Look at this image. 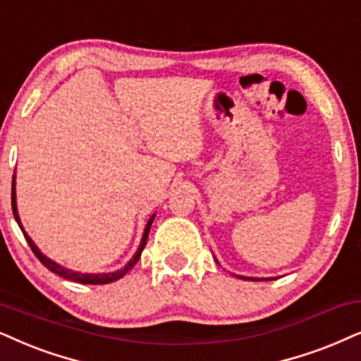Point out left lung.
<instances>
[{
    "label": "left lung",
    "instance_id": "8db88e82",
    "mask_svg": "<svg viewBox=\"0 0 361 361\" xmlns=\"http://www.w3.org/2000/svg\"><path fill=\"white\" fill-rule=\"evenodd\" d=\"M238 279H243V280H259V279H254V277H240V275H238ZM264 280H274V279H264Z\"/></svg>",
    "mask_w": 361,
    "mask_h": 361
}]
</instances>
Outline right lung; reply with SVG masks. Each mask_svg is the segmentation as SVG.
Returning <instances> with one entry per match:
<instances>
[{
    "label": "right lung",
    "instance_id": "right-lung-1",
    "mask_svg": "<svg viewBox=\"0 0 361 361\" xmlns=\"http://www.w3.org/2000/svg\"><path fill=\"white\" fill-rule=\"evenodd\" d=\"M11 207H13V214H15V219H16L18 226H20V228H21V231H23V233H25V238H26V242L30 243V247H31L32 254H35V255L37 257V260H39L41 264H43V265L46 267V269L51 270V272L56 274V275H59V277H63V279H68V280H73V282H78V283H89V285H102V283H111V282H114V280H119V279H123L124 275L128 274L129 270L133 269V267H134L135 264H137V260L140 259V254H142L144 247H146V243H147L149 231H151V226H152V222H154V217H156V215H152V217L149 219L147 226H146V228H144V235H142V240H140V245H139V249H137V252H135V254H134L133 259H130V260L128 262V264H126V267H123V269H119V270H116V272H109V274H81V272H74V270H69V269H66V267H63V265L56 264L54 260L48 259V257H46V255L43 254V252H41L39 249H37V247H36V243L31 240V237L27 235V233L25 232V228H23L21 222H20V215H18V207H16L15 176H13V189H11Z\"/></svg>",
    "mask_w": 361,
    "mask_h": 361
}]
</instances>
